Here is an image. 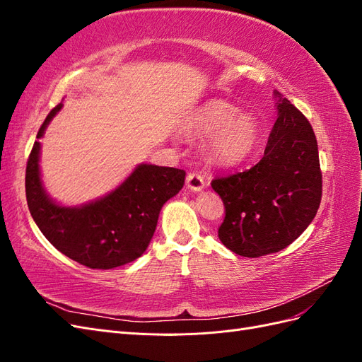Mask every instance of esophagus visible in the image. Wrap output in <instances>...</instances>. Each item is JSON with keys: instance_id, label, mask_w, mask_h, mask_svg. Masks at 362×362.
<instances>
[{"instance_id": "1", "label": "esophagus", "mask_w": 362, "mask_h": 362, "mask_svg": "<svg viewBox=\"0 0 362 362\" xmlns=\"http://www.w3.org/2000/svg\"><path fill=\"white\" fill-rule=\"evenodd\" d=\"M185 185H187L192 192H201L205 187V180L201 173L190 172L187 173V178H185Z\"/></svg>"}]
</instances>
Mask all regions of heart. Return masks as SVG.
Instances as JSON below:
<instances>
[{"mask_svg":"<svg viewBox=\"0 0 362 362\" xmlns=\"http://www.w3.org/2000/svg\"><path fill=\"white\" fill-rule=\"evenodd\" d=\"M196 137H206V156L221 166H235L255 151L259 129L255 119L225 101H208L185 124Z\"/></svg>","mask_w":362,"mask_h":362,"instance_id":"1","label":"heart"}]
</instances>
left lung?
I'll return each mask as SVG.
<instances>
[{"label": "left lung", "mask_w": 362, "mask_h": 362, "mask_svg": "<svg viewBox=\"0 0 362 362\" xmlns=\"http://www.w3.org/2000/svg\"><path fill=\"white\" fill-rule=\"evenodd\" d=\"M254 168L211 181L225 205L218 238L234 254L257 258L291 245L322 201V170L311 124L287 98Z\"/></svg>", "instance_id": "left-lung-1"}]
</instances>
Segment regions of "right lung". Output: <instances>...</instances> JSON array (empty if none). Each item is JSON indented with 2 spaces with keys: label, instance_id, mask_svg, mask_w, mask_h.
Listing matches in <instances>:
<instances>
[{
  "label": "right lung",
  "instance_id": "obj_1",
  "mask_svg": "<svg viewBox=\"0 0 362 362\" xmlns=\"http://www.w3.org/2000/svg\"><path fill=\"white\" fill-rule=\"evenodd\" d=\"M62 104L43 120L36 139L45 133ZM36 140L25 170V194L31 217L48 242L62 254L89 269H113L137 259L154 235L161 206L184 185L185 172L139 164L104 198L81 206H62L48 198L39 170Z\"/></svg>",
  "mask_w": 362,
  "mask_h": 362
}]
</instances>
